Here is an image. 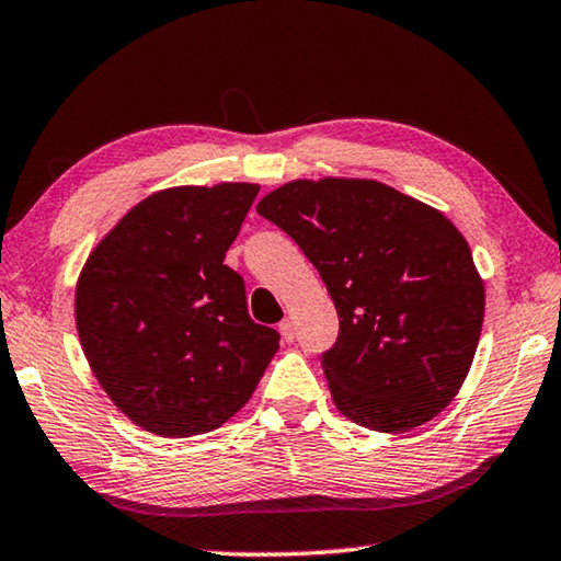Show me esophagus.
Segmentation results:
<instances>
[{
    "instance_id": "obj_1",
    "label": "esophagus",
    "mask_w": 561,
    "mask_h": 561,
    "mask_svg": "<svg viewBox=\"0 0 561 561\" xmlns=\"http://www.w3.org/2000/svg\"><path fill=\"white\" fill-rule=\"evenodd\" d=\"M279 334H282L284 341H294V324H291L289 319L279 321Z\"/></svg>"
}]
</instances>
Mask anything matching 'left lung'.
<instances>
[{
    "instance_id": "1",
    "label": "left lung",
    "mask_w": 561,
    "mask_h": 561,
    "mask_svg": "<svg viewBox=\"0 0 561 561\" xmlns=\"http://www.w3.org/2000/svg\"><path fill=\"white\" fill-rule=\"evenodd\" d=\"M257 213L301 247L339 311L321 354L348 421L381 433L428 423L458 396L478 348L485 287L448 217L378 180H291Z\"/></svg>"
}]
</instances>
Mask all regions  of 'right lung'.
I'll list each match as a JSON object with an SVG mask.
<instances>
[{
  "label": "right lung",
  "mask_w": 561,
  "mask_h": 561,
  "mask_svg": "<svg viewBox=\"0 0 561 561\" xmlns=\"http://www.w3.org/2000/svg\"><path fill=\"white\" fill-rule=\"evenodd\" d=\"M260 185L168 187L121 217L83 264L76 329L93 376L163 438L220 428L250 401L279 334L254 324L225 264Z\"/></svg>",
  "instance_id": "right-lung-1"
}]
</instances>
